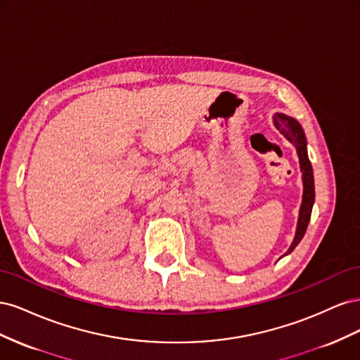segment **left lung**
I'll return each instance as SVG.
<instances>
[{
  "label": "left lung",
  "instance_id": "8db88e82",
  "mask_svg": "<svg viewBox=\"0 0 360 360\" xmlns=\"http://www.w3.org/2000/svg\"><path fill=\"white\" fill-rule=\"evenodd\" d=\"M274 120H275V126L279 132L284 135L291 144H294V147H296L299 160H300V169L303 174V201H302V207H300L296 237H294V242L288 249V252H291V250L299 245L304 233H307V228H308V224L311 219V212H312L314 197H315L314 174H312V167H311V162H309V158L307 153V139H304L302 126L296 122V120L291 117H287L284 114H276Z\"/></svg>",
  "mask_w": 360,
  "mask_h": 360
}]
</instances>
